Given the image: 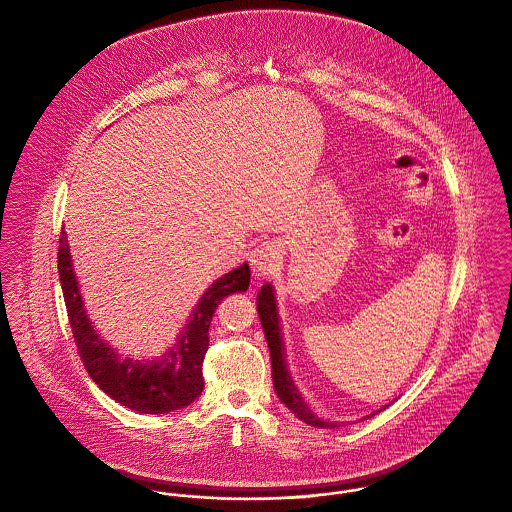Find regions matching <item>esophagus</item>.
Here are the masks:
<instances>
[{"instance_id": "34e87169", "label": "esophagus", "mask_w": 512, "mask_h": 512, "mask_svg": "<svg viewBox=\"0 0 512 512\" xmlns=\"http://www.w3.org/2000/svg\"><path fill=\"white\" fill-rule=\"evenodd\" d=\"M282 254L274 242H262L250 252V268L256 278H268L280 270Z\"/></svg>"}]
</instances>
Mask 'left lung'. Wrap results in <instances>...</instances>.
<instances>
[{
	"mask_svg": "<svg viewBox=\"0 0 512 512\" xmlns=\"http://www.w3.org/2000/svg\"><path fill=\"white\" fill-rule=\"evenodd\" d=\"M256 309L262 321V329L270 347V359H272V378H274V388L278 398L282 400V404H286V408L295 414V418H299L301 422L313 426V428H339V424L335 422H327L317 418L309 406L305 404V400L301 398L297 386L293 384L292 376L288 372V363H286V355H284V341H282V329H280V315H278V305H276V295L272 284L262 286V290L258 292L256 299ZM386 408V406H384ZM378 414V412H374ZM370 414V416H374Z\"/></svg>",
	"mask_w": 512,
	"mask_h": 512,
	"instance_id": "obj_1",
	"label": "left lung"
}]
</instances>
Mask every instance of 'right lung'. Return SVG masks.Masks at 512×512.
Masks as SVG:
<instances>
[{
	"instance_id": "obj_1",
	"label": "right lung",
	"mask_w": 512,
	"mask_h": 512,
	"mask_svg": "<svg viewBox=\"0 0 512 512\" xmlns=\"http://www.w3.org/2000/svg\"><path fill=\"white\" fill-rule=\"evenodd\" d=\"M59 278L74 343L90 378L112 400L134 412L167 414L189 406L203 392V361L209 349L213 315L226 295L248 290L250 268L242 264L215 280L197 301L177 343L153 359L118 355L114 347L98 335L82 301L65 230L59 238Z\"/></svg>"
}]
</instances>
